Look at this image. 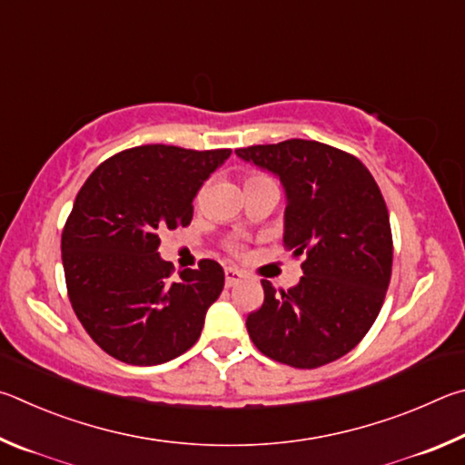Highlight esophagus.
Here are the masks:
<instances>
[{
    "label": "esophagus",
    "instance_id": "obj_1",
    "mask_svg": "<svg viewBox=\"0 0 465 465\" xmlns=\"http://www.w3.org/2000/svg\"><path fill=\"white\" fill-rule=\"evenodd\" d=\"M224 280H226V288L237 286V283L242 280V272H239L237 267H226Z\"/></svg>",
    "mask_w": 465,
    "mask_h": 465
}]
</instances>
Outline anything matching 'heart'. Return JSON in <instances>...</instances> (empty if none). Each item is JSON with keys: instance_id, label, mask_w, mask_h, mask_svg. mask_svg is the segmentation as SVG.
<instances>
[{"instance_id": "heart-1", "label": "heart", "mask_w": 465, "mask_h": 465, "mask_svg": "<svg viewBox=\"0 0 465 465\" xmlns=\"http://www.w3.org/2000/svg\"><path fill=\"white\" fill-rule=\"evenodd\" d=\"M253 177H265V175H259V173H253V175H251L249 179H253Z\"/></svg>"}]
</instances>
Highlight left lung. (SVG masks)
Masks as SVG:
<instances>
[{"instance_id":"left-lung-1","label":"left lung","mask_w":465,"mask_h":465,"mask_svg":"<svg viewBox=\"0 0 465 465\" xmlns=\"http://www.w3.org/2000/svg\"><path fill=\"white\" fill-rule=\"evenodd\" d=\"M286 190L283 245L304 257L298 286L247 316L255 347L273 361L314 370L339 360L376 322L392 275V231L376 179L335 146L292 138L234 151Z\"/></svg>"}]
</instances>
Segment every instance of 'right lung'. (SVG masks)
<instances>
[{
  "instance_id": "1",
  "label": "right lung",
  "mask_w": 465,
  "mask_h": 465,
  "mask_svg": "<svg viewBox=\"0 0 465 465\" xmlns=\"http://www.w3.org/2000/svg\"><path fill=\"white\" fill-rule=\"evenodd\" d=\"M228 157L143 144L105 159L79 190L61 237L64 282L79 322L114 360L165 363L200 339L224 272L202 259L175 282L159 232L192 223L195 193Z\"/></svg>"
}]
</instances>
